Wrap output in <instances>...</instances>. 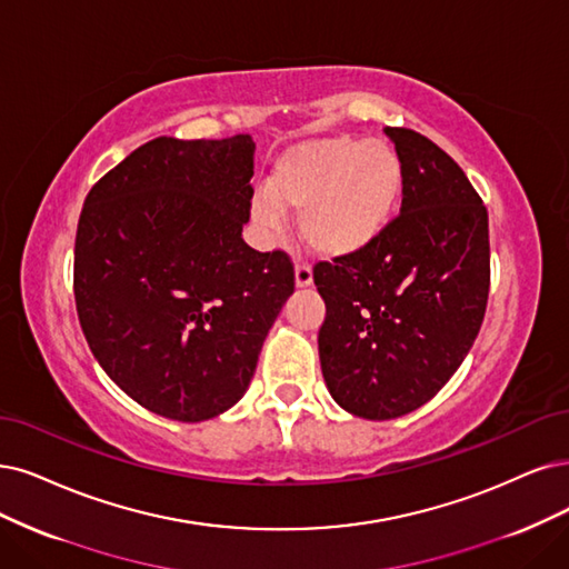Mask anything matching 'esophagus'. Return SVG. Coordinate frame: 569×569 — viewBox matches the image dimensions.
<instances>
[{
    "instance_id": "obj_1",
    "label": "esophagus",
    "mask_w": 569,
    "mask_h": 569,
    "mask_svg": "<svg viewBox=\"0 0 569 569\" xmlns=\"http://www.w3.org/2000/svg\"><path fill=\"white\" fill-rule=\"evenodd\" d=\"M311 281H313L311 267L305 264V262H298V264H296V286H298V288H309Z\"/></svg>"
}]
</instances>
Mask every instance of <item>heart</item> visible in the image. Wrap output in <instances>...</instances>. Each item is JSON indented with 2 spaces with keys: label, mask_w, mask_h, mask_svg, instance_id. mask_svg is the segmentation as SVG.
Here are the masks:
<instances>
[{
  "label": "heart",
  "mask_w": 569,
  "mask_h": 569,
  "mask_svg": "<svg viewBox=\"0 0 569 569\" xmlns=\"http://www.w3.org/2000/svg\"><path fill=\"white\" fill-rule=\"evenodd\" d=\"M403 163L387 142L323 138L292 147L273 166L267 192L250 203L252 222L279 231L300 213V234L323 258L342 260L385 237L403 199Z\"/></svg>",
  "instance_id": "obj_1"
}]
</instances>
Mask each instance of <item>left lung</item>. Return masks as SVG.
<instances>
[{
	"mask_svg": "<svg viewBox=\"0 0 569 569\" xmlns=\"http://www.w3.org/2000/svg\"><path fill=\"white\" fill-rule=\"evenodd\" d=\"M385 133L403 163L401 216L359 256L313 267L323 380L363 419L408 415L446 387L490 290L488 210L465 171L422 133Z\"/></svg>",
	"mask_w": 569,
	"mask_h": 569,
	"instance_id": "obj_1",
	"label": "left lung"
}]
</instances>
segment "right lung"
Segmentation results:
<instances>
[{"label": "right lung", "instance_id": "obj_1", "mask_svg": "<svg viewBox=\"0 0 569 569\" xmlns=\"http://www.w3.org/2000/svg\"><path fill=\"white\" fill-rule=\"evenodd\" d=\"M250 136L154 138L83 201L74 302L96 361L136 403L203 422L241 401L296 290L283 250L250 248Z\"/></svg>", "mask_w": 569, "mask_h": 569}]
</instances>
